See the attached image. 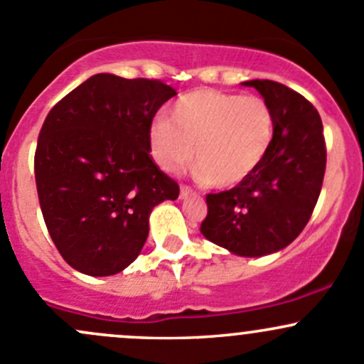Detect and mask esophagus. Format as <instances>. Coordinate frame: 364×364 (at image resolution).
<instances>
[{
    "label": "esophagus",
    "instance_id": "esophagus-1",
    "mask_svg": "<svg viewBox=\"0 0 364 364\" xmlns=\"http://www.w3.org/2000/svg\"><path fill=\"white\" fill-rule=\"evenodd\" d=\"M192 192H193V190L190 188L188 185H181V188H179V197L186 198V197H188V195H192Z\"/></svg>",
    "mask_w": 364,
    "mask_h": 364
}]
</instances>
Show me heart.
I'll use <instances>...</instances> for the list:
<instances>
[{
  "label": "heart",
  "mask_w": 364,
  "mask_h": 364,
  "mask_svg": "<svg viewBox=\"0 0 364 364\" xmlns=\"http://www.w3.org/2000/svg\"><path fill=\"white\" fill-rule=\"evenodd\" d=\"M156 118L150 131L153 160L178 172L192 160L208 185L230 188L259 167L274 141L275 118L265 99L214 89L193 90Z\"/></svg>",
  "instance_id": "b5f03b06"
}]
</instances>
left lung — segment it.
<instances>
[{
	"instance_id": "left-lung-1",
	"label": "left lung",
	"mask_w": 364,
	"mask_h": 364,
	"mask_svg": "<svg viewBox=\"0 0 364 364\" xmlns=\"http://www.w3.org/2000/svg\"><path fill=\"white\" fill-rule=\"evenodd\" d=\"M272 108L275 132L265 160L232 190L209 193L200 232L239 256H263L291 244L311 220L326 171L323 122L298 92L250 80Z\"/></svg>"
}]
</instances>
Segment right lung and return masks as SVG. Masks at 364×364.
Segmentation results:
<instances>
[{
    "label": "right lung",
    "mask_w": 364,
    "mask_h": 364,
    "mask_svg": "<svg viewBox=\"0 0 364 364\" xmlns=\"http://www.w3.org/2000/svg\"><path fill=\"white\" fill-rule=\"evenodd\" d=\"M176 90L160 80L99 73L47 114L34 153L45 225L78 272L105 277L127 269L148 232L151 209L179 186L150 155L155 113Z\"/></svg>",
    "instance_id": "obj_1"
}]
</instances>
